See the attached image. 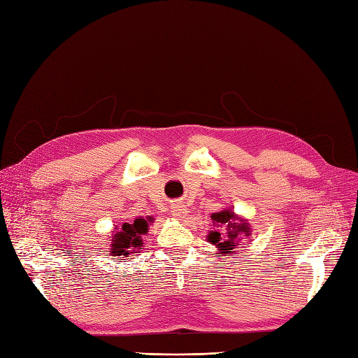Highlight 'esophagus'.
Returning <instances> with one entry per match:
<instances>
[{
    "mask_svg": "<svg viewBox=\"0 0 358 358\" xmlns=\"http://www.w3.org/2000/svg\"><path fill=\"white\" fill-rule=\"evenodd\" d=\"M171 213H173V216H175L176 220H183L188 215V209L182 203H176V204H173Z\"/></svg>",
    "mask_w": 358,
    "mask_h": 358,
    "instance_id": "esophagus-1",
    "label": "esophagus"
}]
</instances>
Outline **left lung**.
I'll use <instances>...</instances> for the list:
<instances>
[{
  "mask_svg": "<svg viewBox=\"0 0 358 358\" xmlns=\"http://www.w3.org/2000/svg\"><path fill=\"white\" fill-rule=\"evenodd\" d=\"M212 221L216 230L210 231L208 241L218 249V255H233L241 252L242 241L251 236V225L246 220L239 218L231 209L212 213Z\"/></svg>",
  "mask_w": 358,
  "mask_h": 358,
  "instance_id": "8db88e82",
  "label": "left lung"
}]
</instances>
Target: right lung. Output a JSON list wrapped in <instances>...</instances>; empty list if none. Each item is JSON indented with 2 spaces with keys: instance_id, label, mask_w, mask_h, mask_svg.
<instances>
[{
  "instance_id": "1",
  "label": "right lung",
  "mask_w": 358,
  "mask_h": 358,
  "mask_svg": "<svg viewBox=\"0 0 358 358\" xmlns=\"http://www.w3.org/2000/svg\"><path fill=\"white\" fill-rule=\"evenodd\" d=\"M149 222H152V216H146V218L138 216L131 222H124L121 227H116V233L110 239L109 254L121 259H131L129 257L143 249L142 236L148 233Z\"/></svg>"
}]
</instances>
